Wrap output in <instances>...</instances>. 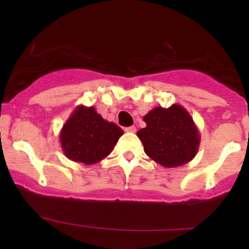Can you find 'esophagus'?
I'll return each mask as SVG.
<instances>
[{
  "label": "esophagus",
  "mask_w": 249,
  "mask_h": 249,
  "mask_svg": "<svg viewBox=\"0 0 249 249\" xmlns=\"http://www.w3.org/2000/svg\"><path fill=\"white\" fill-rule=\"evenodd\" d=\"M125 132H131V133H134L137 131L136 126H128V127H125Z\"/></svg>",
  "instance_id": "obj_1"
}]
</instances>
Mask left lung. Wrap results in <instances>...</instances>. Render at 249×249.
Instances as JSON below:
<instances>
[{
  "label": "left lung",
  "mask_w": 249,
  "mask_h": 249,
  "mask_svg": "<svg viewBox=\"0 0 249 249\" xmlns=\"http://www.w3.org/2000/svg\"><path fill=\"white\" fill-rule=\"evenodd\" d=\"M142 119L146 127L141 128L137 136L144 145L145 153L161 166H182L198 153L199 130L184 107H157Z\"/></svg>",
  "instance_id": "obj_1"
}]
</instances>
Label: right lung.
Here are the masks:
<instances>
[{
  "mask_svg": "<svg viewBox=\"0 0 249 249\" xmlns=\"http://www.w3.org/2000/svg\"><path fill=\"white\" fill-rule=\"evenodd\" d=\"M123 133L118 125L105 121L93 107L78 105L63 125L59 142L70 160L92 165L112 152Z\"/></svg>",
  "mask_w": 249,
  "mask_h": 249,
  "instance_id": "1",
  "label": "right lung"
}]
</instances>
